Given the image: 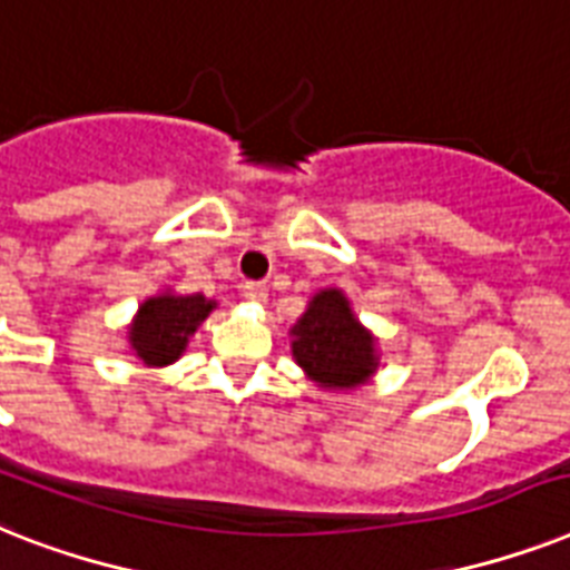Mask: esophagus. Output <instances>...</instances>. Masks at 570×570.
Masks as SVG:
<instances>
[{
  "label": "esophagus",
  "mask_w": 570,
  "mask_h": 570,
  "mask_svg": "<svg viewBox=\"0 0 570 570\" xmlns=\"http://www.w3.org/2000/svg\"><path fill=\"white\" fill-rule=\"evenodd\" d=\"M239 289H243V295L248 301H266V295H269V286L261 284V281H245Z\"/></svg>",
  "instance_id": "1"
}]
</instances>
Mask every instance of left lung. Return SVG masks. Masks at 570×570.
<instances>
[{
    "label": "left lung",
    "mask_w": 570,
    "mask_h": 570,
    "mask_svg": "<svg viewBox=\"0 0 570 570\" xmlns=\"http://www.w3.org/2000/svg\"><path fill=\"white\" fill-rule=\"evenodd\" d=\"M293 357L318 386L351 390L374 372L372 336L360 327L340 289H325L293 327Z\"/></svg>",
    "instance_id": "obj_1"
}]
</instances>
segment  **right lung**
<instances>
[{
    "instance_id": "right-lung-1",
    "label": "right lung",
    "mask_w": 570,
    "mask_h": 570,
    "mask_svg": "<svg viewBox=\"0 0 570 570\" xmlns=\"http://www.w3.org/2000/svg\"><path fill=\"white\" fill-rule=\"evenodd\" d=\"M213 301L205 295H157L140 307L131 345L146 365H169L187 348V336L207 318Z\"/></svg>"
}]
</instances>
